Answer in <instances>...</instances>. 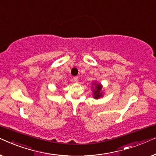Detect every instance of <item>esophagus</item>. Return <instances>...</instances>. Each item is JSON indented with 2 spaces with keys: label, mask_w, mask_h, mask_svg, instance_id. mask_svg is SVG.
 I'll return each instance as SVG.
<instances>
[{
  "label": "esophagus",
  "mask_w": 156,
  "mask_h": 156,
  "mask_svg": "<svg viewBox=\"0 0 156 156\" xmlns=\"http://www.w3.org/2000/svg\"><path fill=\"white\" fill-rule=\"evenodd\" d=\"M73 80L74 81V82H78V81H79V79L77 76H74V77L73 78Z\"/></svg>",
  "instance_id": "esophagus-1"
}]
</instances>
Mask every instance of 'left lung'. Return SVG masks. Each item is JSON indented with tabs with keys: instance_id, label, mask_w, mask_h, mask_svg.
<instances>
[{
	"instance_id": "8db88e82",
	"label": "left lung",
	"mask_w": 156,
	"mask_h": 156,
	"mask_svg": "<svg viewBox=\"0 0 156 156\" xmlns=\"http://www.w3.org/2000/svg\"><path fill=\"white\" fill-rule=\"evenodd\" d=\"M101 85H100V84L96 85V88L93 90L94 97L95 99H99V98L101 97L102 94L101 92Z\"/></svg>"
}]
</instances>
